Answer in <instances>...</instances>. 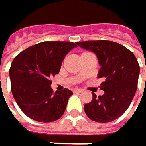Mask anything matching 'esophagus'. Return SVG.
<instances>
[{"mask_svg":"<svg viewBox=\"0 0 146 146\" xmlns=\"http://www.w3.org/2000/svg\"><path fill=\"white\" fill-rule=\"evenodd\" d=\"M74 93H82L83 92V89L81 88H74Z\"/></svg>","mask_w":146,"mask_h":146,"instance_id":"34e87169","label":"esophagus"}]
</instances>
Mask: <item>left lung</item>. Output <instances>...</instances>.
<instances>
[{
    "label": "left lung",
    "instance_id": "left-lung-1",
    "mask_svg": "<svg viewBox=\"0 0 146 146\" xmlns=\"http://www.w3.org/2000/svg\"><path fill=\"white\" fill-rule=\"evenodd\" d=\"M77 45L94 52L99 61V78L104 82L100 88L104 92L84 105L87 116L96 122L115 120L127 110L135 94L139 66L132 52L110 41L78 42Z\"/></svg>",
    "mask_w": 146,
    "mask_h": 146
}]
</instances>
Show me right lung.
<instances>
[{
    "instance_id": "right-lung-1",
    "label": "right lung",
    "mask_w": 146,
    "mask_h": 146,
    "mask_svg": "<svg viewBox=\"0 0 146 146\" xmlns=\"http://www.w3.org/2000/svg\"><path fill=\"white\" fill-rule=\"evenodd\" d=\"M77 42H43L19 53L9 75L11 93L27 117L38 122L58 120L65 112L73 92L68 88L53 94L50 78L59 73L65 56Z\"/></svg>"
}]
</instances>
